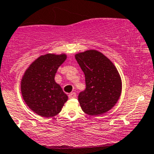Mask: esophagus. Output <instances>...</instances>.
Listing matches in <instances>:
<instances>
[{"mask_svg":"<svg viewBox=\"0 0 154 154\" xmlns=\"http://www.w3.org/2000/svg\"><path fill=\"white\" fill-rule=\"evenodd\" d=\"M68 97L70 99H72V98H75L76 97H77V94H76V93H74V92L70 93V94H69Z\"/></svg>","mask_w":154,"mask_h":154,"instance_id":"obj_1","label":"esophagus"}]
</instances>
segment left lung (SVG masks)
<instances>
[{
    "mask_svg": "<svg viewBox=\"0 0 154 154\" xmlns=\"http://www.w3.org/2000/svg\"><path fill=\"white\" fill-rule=\"evenodd\" d=\"M75 58L85 75L86 89L78 96L83 111L97 116L111 110L122 91L121 77L117 67L97 50L77 53Z\"/></svg>",
    "mask_w": 154,
    "mask_h": 154,
    "instance_id": "1",
    "label": "left lung"
}]
</instances>
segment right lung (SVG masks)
<instances>
[{"instance_id": "obj_1", "label": "right lung", "mask_w": 154, "mask_h": 154, "mask_svg": "<svg viewBox=\"0 0 154 154\" xmlns=\"http://www.w3.org/2000/svg\"><path fill=\"white\" fill-rule=\"evenodd\" d=\"M66 59V54L41 55L30 63L22 77L20 91L23 100L39 116L54 117L68 99L54 80L58 67Z\"/></svg>"}]
</instances>
